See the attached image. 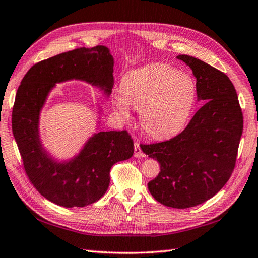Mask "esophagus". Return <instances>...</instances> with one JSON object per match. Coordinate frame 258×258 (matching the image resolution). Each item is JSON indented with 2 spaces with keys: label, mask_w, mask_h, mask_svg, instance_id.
<instances>
[{
  "label": "esophagus",
  "mask_w": 258,
  "mask_h": 258,
  "mask_svg": "<svg viewBox=\"0 0 258 258\" xmlns=\"http://www.w3.org/2000/svg\"><path fill=\"white\" fill-rule=\"evenodd\" d=\"M134 156L135 158H144L145 154L142 152V150L140 148L139 142L134 143Z\"/></svg>",
  "instance_id": "1"
}]
</instances>
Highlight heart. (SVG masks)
Wrapping results in <instances>:
<instances>
[{"label":"heart","instance_id":"1","mask_svg":"<svg viewBox=\"0 0 258 258\" xmlns=\"http://www.w3.org/2000/svg\"><path fill=\"white\" fill-rule=\"evenodd\" d=\"M196 98L197 85L189 74L166 63H152L125 76L114 96V107L125 122L132 118V107L141 110L146 133L162 139L184 127Z\"/></svg>","mask_w":258,"mask_h":258}]
</instances>
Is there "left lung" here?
<instances>
[{
	"instance_id": "obj_1",
	"label": "left lung",
	"mask_w": 258,
	"mask_h": 258,
	"mask_svg": "<svg viewBox=\"0 0 258 258\" xmlns=\"http://www.w3.org/2000/svg\"><path fill=\"white\" fill-rule=\"evenodd\" d=\"M176 58L192 69L197 99L204 105L182 133L141 149L160 163V173L148 183L153 198L184 209L213 198L229 180L243 133V113L224 73L191 55Z\"/></svg>"
}]
</instances>
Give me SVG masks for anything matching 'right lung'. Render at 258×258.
Here are the masks:
<instances>
[{
  "instance_id": "obj_1",
  "label": "right lung",
  "mask_w": 258,
  "mask_h": 258,
  "mask_svg": "<svg viewBox=\"0 0 258 258\" xmlns=\"http://www.w3.org/2000/svg\"><path fill=\"white\" fill-rule=\"evenodd\" d=\"M113 73L114 57L107 47L78 48L35 63L19 86L12 112L15 142L30 181L55 205L73 208L94 204L108 189L110 168L133 156V140L126 131L93 133L77 153L64 160L50 153L40 135V116L57 84L84 82L108 98ZM102 115L98 107L96 126Z\"/></svg>"
}]
</instances>
